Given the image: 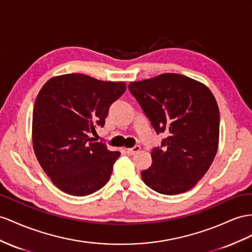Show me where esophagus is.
I'll return each instance as SVG.
<instances>
[{
	"label": "esophagus",
	"instance_id": "34e87169",
	"mask_svg": "<svg viewBox=\"0 0 252 252\" xmlns=\"http://www.w3.org/2000/svg\"><path fill=\"white\" fill-rule=\"evenodd\" d=\"M139 150H140V147L135 146V147L131 148V149H126V153L128 154V156H134V154H136L137 152H139Z\"/></svg>",
	"mask_w": 252,
	"mask_h": 252
}]
</instances>
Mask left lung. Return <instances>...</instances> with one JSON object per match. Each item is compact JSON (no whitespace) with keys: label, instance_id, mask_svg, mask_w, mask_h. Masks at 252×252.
I'll return each mask as SVG.
<instances>
[{"label":"left lung","instance_id":"8db88e82","mask_svg":"<svg viewBox=\"0 0 252 252\" xmlns=\"http://www.w3.org/2000/svg\"><path fill=\"white\" fill-rule=\"evenodd\" d=\"M128 89L158 134H168L151 151L141 171L150 189L163 195L189 190L209 170L218 149L219 109L204 84L178 73L131 82Z\"/></svg>","mask_w":252,"mask_h":252}]
</instances>
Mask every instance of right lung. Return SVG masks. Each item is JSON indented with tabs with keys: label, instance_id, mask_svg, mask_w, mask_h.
I'll use <instances>...</instances> for the list:
<instances>
[{
	"label": "right lung",
	"instance_id": "right-lung-1",
	"mask_svg": "<svg viewBox=\"0 0 252 252\" xmlns=\"http://www.w3.org/2000/svg\"><path fill=\"white\" fill-rule=\"evenodd\" d=\"M124 82L99 81L81 73L50 79L38 94L32 139L36 158L63 192L87 196L102 189L120 156L89 137L103 126L108 108L126 92Z\"/></svg>",
	"mask_w": 252,
	"mask_h": 252
}]
</instances>
